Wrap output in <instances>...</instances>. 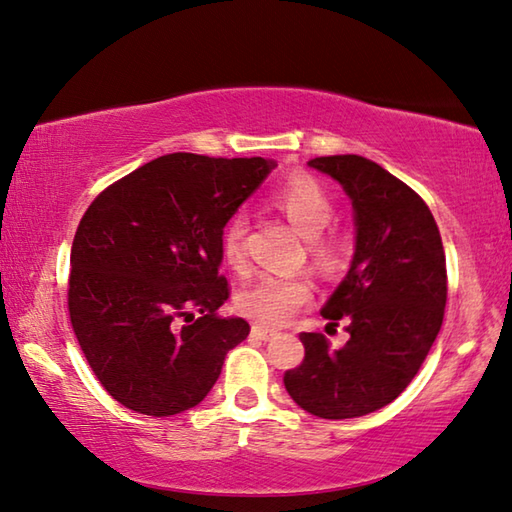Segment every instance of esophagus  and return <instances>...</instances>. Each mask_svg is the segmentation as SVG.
<instances>
[{
  "instance_id": "obj_1",
  "label": "esophagus",
  "mask_w": 512,
  "mask_h": 512,
  "mask_svg": "<svg viewBox=\"0 0 512 512\" xmlns=\"http://www.w3.org/2000/svg\"><path fill=\"white\" fill-rule=\"evenodd\" d=\"M272 335H274V331H272V329H265V326H258V324L251 326V338H258V340H270Z\"/></svg>"
}]
</instances>
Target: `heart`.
I'll use <instances>...</instances> for the list:
<instances>
[{
  "label": "heart",
  "mask_w": 512,
  "mask_h": 512,
  "mask_svg": "<svg viewBox=\"0 0 512 512\" xmlns=\"http://www.w3.org/2000/svg\"><path fill=\"white\" fill-rule=\"evenodd\" d=\"M272 206L281 211L308 238L317 270L324 274L338 272L349 258V238L331 226L335 204L324 183L308 172H295L274 188ZM224 263L236 272H245L247 254V222L242 215H233L224 224L220 236ZM313 297V283L301 274H261L238 292L236 306L249 320L265 326H283L297 315Z\"/></svg>",
  "instance_id": "1"
}]
</instances>
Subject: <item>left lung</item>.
<instances>
[{"mask_svg": "<svg viewBox=\"0 0 512 512\" xmlns=\"http://www.w3.org/2000/svg\"><path fill=\"white\" fill-rule=\"evenodd\" d=\"M329 174L356 213V254L322 308L349 340L333 349L322 333H301L304 360L283 374L306 413L349 420L395 401L420 372L445 317V247L429 206L379 163L356 154L308 163Z\"/></svg>", "mask_w": 512, "mask_h": 512, "instance_id": "8db88e82", "label": "left lung"}]
</instances>
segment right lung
<instances>
[{
    "mask_svg": "<svg viewBox=\"0 0 512 512\" xmlns=\"http://www.w3.org/2000/svg\"><path fill=\"white\" fill-rule=\"evenodd\" d=\"M274 167L167 154L99 192L74 233L67 311L104 390L142 415L197 406L249 335L220 274L224 224Z\"/></svg>",
    "mask_w": 512,
    "mask_h": 512,
    "instance_id": "add662e5",
    "label": "right lung"
}]
</instances>
